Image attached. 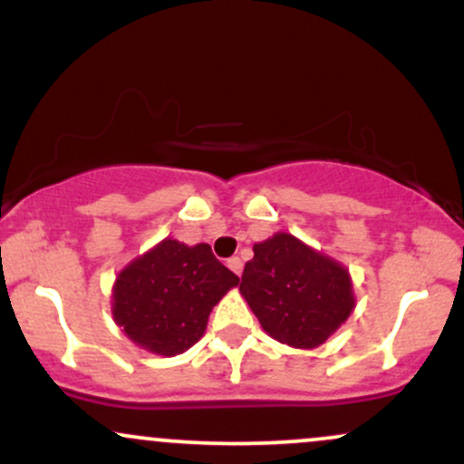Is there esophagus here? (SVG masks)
Listing matches in <instances>:
<instances>
[{"label":"esophagus","instance_id":"obj_1","mask_svg":"<svg viewBox=\"0 0 464 464\" xmlns=\"http://www.w3.org/2000/svg\"><path fill=\"white\" fill-rule=\"evenodd\" d=\"M228 268H231L233 273H236V275L239 276V275H242V268H244L242 259H239V257H231V259H228Z\"/></svg>","mask_w":464,"mask_h":464}]
</instances>
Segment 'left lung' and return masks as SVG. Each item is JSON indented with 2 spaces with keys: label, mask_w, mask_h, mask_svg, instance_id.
I'll return each instance as SVG.
<instances>
[{
  "label": "left lung",
  "mask_w": 464,
  "mask_h": 464,
  "mask_svg": "<svg viewBox=\"0 0 464 464\" xmlns=\"http://www.w3.org/2000/svg\"><path fill=\"white\" fill-rule=\"evenodd\" d=\"M253 253L239 290L275 340L312 349L347 321L353 287L343 266L287 233L255 244Z\"/></svg>",
  "instance_id": "1"
}]
</instances>
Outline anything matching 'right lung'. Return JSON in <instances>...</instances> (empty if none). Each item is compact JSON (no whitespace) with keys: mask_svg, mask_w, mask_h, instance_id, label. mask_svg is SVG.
Returning a JSON list of instances; mask_svg holds the SVG:
<instances>
[{"mask_svg":"<svg viewBox=\"0 0 464 464\" xmlns=\"http://www.w3.org/2000/svg\"><path fill=\"white\" fill-rule=\"evenodd\" d=\"M209 244L185 246L163 239L121 270L113 287V316L140 347L177 355L198 343L211 307L237 285Z\"/></svg>","mask_w":464,"mask_h":464,"instance_id":"right-lung-1","label":"right lung"}]
</instances>
